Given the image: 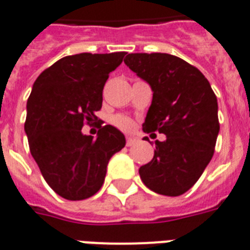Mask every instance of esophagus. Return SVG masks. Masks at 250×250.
Wrapping results in <instances>:
<instances>
[{
    "mask_svg": "<svg viewBox=\"0 0 250 250\" xmlns=\"http://www.w3.org/2000/svg\"><path fill=\"white\" fill-rule=\"evenodd\" d=\"M137 143V138H131V137H127L126 138V146H133Z\"/></svg>",
    "mask_w": 250,
    "mask_h": 250,
    "instance_id": "1",
    "label": "esophagus"
}]
</instances>
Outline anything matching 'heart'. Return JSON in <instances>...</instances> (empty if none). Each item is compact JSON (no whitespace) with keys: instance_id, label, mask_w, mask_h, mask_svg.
Instances as JSON below:
<instances>
[{"instance_id":"heart-1","label":"heart","mask_w":250,"mask_h":250,"mask_svg":"<svg viewBox=\"0 0 250 250\" xmlns=\"http://www.w3.org/2000/svg\"><path fill=\"white\" fill-rule=\"evenodd\" d=\"M111 121L116 127H119V129H121V130L129 131L131 127H133V121H131L129 117H126V116H121V115L113 116Z\"/></svg>"}]
</instances>
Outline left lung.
Instances as JSON below:
<instances>
[{"mask_svg": "<svg viewBox=\"0 0 250 250\" xmlns=\"http://www.w3.org/2000/svg\"><path fill=\"white\" fill-rule=\"evenodd\" d=\"M124 62L154 92L142 130L166 134V141H155L154 158L139 168V176L158 194H184L214 155L219 133L215 94L197 67L176 56L129 53Z\"/></svg>", "mask_w": 250, "mask_h": 250, "instance_id": "obj_1", "label": "left lung"}]
</instances>
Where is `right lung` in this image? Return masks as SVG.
Returning a JSON list of instances; mask_svg holds the SVG:
<instances>
[{
    "label": "right lung",
    "instance_id": "obj_1",
    "mask_svg": "<svg viewBox=\"0 0 250 250\" xmlns=\"http://www.w3.org/2000/svg\"><path fill=\"white\" fill-rule=\"evenodd\" d=\"M125 55L66 56L42 71L32 86L24 124L31 155L62 198L81 201L98 193L108 162L126 143L119 129L102 123L96 138L82 134L83 124L98 120L95 112L102 108L104 84Z\"/></svg>",
    "mask_w": 250,
    "mask_h": 250
}]
</instances>
